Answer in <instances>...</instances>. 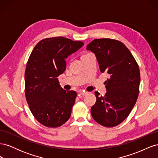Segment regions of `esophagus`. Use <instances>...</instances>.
<instances>
[{
	"mask_svg": "<svg viewBox=\"0 0 158 158\" xmlns=\"http://www.w3.org/2000/svg\"><path fill=\"white\" fill-rule=\"evenodd\" d=\"M80 94L81 95H82V96H85V95L88 94V92H85V91H81V92H80Z\"/></svg>",
	"mask_w": 158,
	"mask_h": 158,
	"instance_id": "obj_1",
	"label": "esophagus"
}]
</instances>
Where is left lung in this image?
<instances>
[{
	"label": "left lung",
	"mask_w": 158,
	"mask_h": 158,
	"mask_svg": "<svg viewBox=\"0 0 158 158\" xmlns=\"http://www.w3.org/2000/svg\"><path fill=\"white\" fill-rule=\"evenodd\" d=\"M96 56L102 73L109 74L104 96L95 92L96 102L91 108L94 120L106 127L121 123L129 115L139 93V66L131 51L121 41L103 38L87 45Z\"/></svg>",
	"instance_id": "1"
}]
</instances>
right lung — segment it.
I'll list each match as a JSON object with an SVG mask.
<instances>
[{"label": "right lung", "mask_w": 158, "mask_h": 158, "mask_svg": "<svg viewBox=\"0 0 158 158\" xmlns=\"http://www.w3.org/2000/svg\"><path fill=\"white\" fill-rule=\"evenodd\" d=\"M84 45L63 37L39 41L28 59L25 95L33 117L41 125L56 128L69 120L77 94L60 88L58 76L66 70V59Z\"/></svg>", "instance_id": "1"}]
</instances>
